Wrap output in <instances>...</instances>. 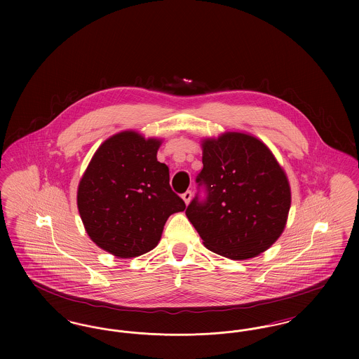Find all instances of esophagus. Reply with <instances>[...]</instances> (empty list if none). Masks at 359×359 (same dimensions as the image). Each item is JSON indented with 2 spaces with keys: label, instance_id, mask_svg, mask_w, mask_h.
<instances>
[{
  "label": "esophagus",
  "instance_id": "34e87169",
  "mask_svg": "<svg viewBox=\"0 0 359 359\" xmlns=\"http://www.w3.org/2000/svg\"><path fill=\"white\" fill-rule=\"evenodd\" d=\"M182 198H183L184 203L188 205V203H189V201H191V198H192V192H191V191H186V192L182 195Z\"/></svg>",
  "mask_w": 359,
  "mask_h": 359
}]
</instances>
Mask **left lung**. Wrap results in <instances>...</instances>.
Returning a JSON list of instances; mask_svg holds the SVG:
<instances>
[{
    "mask_svg": "<svg viewBox=\"0 0 359 359\" xmlns=\"http://www.w3.org/2000/svg\"><path fill=\"white\" fill-rule=\"evenodd\" d=\"M202 161L186 215L205 248L231 259L266 250L290 207L288 179L272 152L256 137L234 132L205 141Z\"/></svg>",
    "mask_w": 359,
    "mask_h": 359,
    "instance_id": "8db88e82",
    "label": "left lung"
}]
</instances>
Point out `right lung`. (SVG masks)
<instances>
[{"mask_svg":"<svg viewBox=\"0 0 359 359\" xmlns=\"http://www.w3.org/2000/svg\"><path fill=\"white\" fill-rule=\"evenodd\" d=\"M160 141L122 132L93 156L78 188L86 231L103 250L141 256L156 248L173 212L186 208L172 191L170 168L157 161Z\"/></svg>","mask_w":359,"mask_h":359,"instance_id":"right-lung-1","label":"right lung"}]
</instances>
